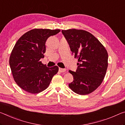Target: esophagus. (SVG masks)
<instances>
[{"label": "esophagus", "instance_id": "34e87169", "mask_svg": "<svg viewBox=\"0 0 125 125\" xmlns=\"http://www.w3.org/2000/svg\"><path fill=\"white\" fill-rule=\"evenodd\" d=\"M66 71V69L65 68H59V71L60 72H64Z\"/></svg>", "mask_w": 125, "mask_h": 125}]
</instances>
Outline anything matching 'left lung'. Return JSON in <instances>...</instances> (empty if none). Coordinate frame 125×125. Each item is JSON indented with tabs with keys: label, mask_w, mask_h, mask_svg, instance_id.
<instances>
[{
	"label": "left lung",
	"mask_w": 125,
	"mask_h": 125,
	"mask_svg": "<svg viewBox=\"0 0 125 125\" xmlns=\"http://www.w3.org/2000/svg\"><path fill=\"white\" fill-rule=\"evenodd\" d=\"M74 58L78 59L76 72L70 70L74 80L68 86L81 95L91 94L100 86L108 67V53L91 33L84 30H62Z\"/></svg>",
	"instance_id": "8db88e82"
}]
</instances>
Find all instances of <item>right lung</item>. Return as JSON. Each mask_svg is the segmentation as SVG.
<instances>
[{
	"label": "right lung",
	"instance_id": "right-lung-1",
	"mask_svg": "<svg viewBox=\"0 0 125 125\" xmlns=\"http://www.w3.org/2000/svg\"><path fill=\"white\" fill-rule=\"evenodd\" d=\"M60 31L34 29L24 34L15 43L9 65L14 80L23 90L33 94L42 92L58 72V66L47 67L40 59L44 57L47 39Z\"/></svg>",
	"mask_w": 125,
	"mask_h": 125
}]
</instances>
